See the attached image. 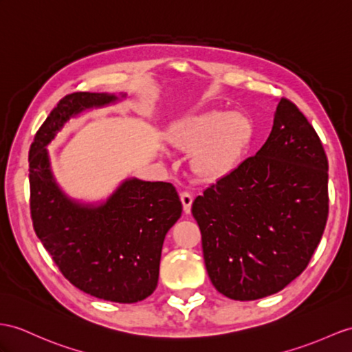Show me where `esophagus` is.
<instances>
[{
  "label": "esophagus",
  "mask_w": 352,
  "mask_h": 352,
  "mask_svg": "<svg viewBox=\"0 0 352 352\" xmlns=\"http://www.w3.org/2000/svg\"><path fill=\"white\" fill-rule=\"evenodd\" d=\"M181 201H182V206H184V212L190 213L191 212V204H192V195L188 191L181 192Z\"/></svg>",
  "instance_id": "esophagus-1"
}]
</instances>
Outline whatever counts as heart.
Masks as SVG:
<instances>
[{
	"label": "heart",
	"instance_id": "obj_1",
	"mask_svg": "<svg viewBox=\"0 0 352 352\" xmlns=\"http://www.w3.org/2000/svg\"><path fill=\"white\" fill-rule=\"evenodd\" d=\"M252 135L254 125L248 116L213 110L179 124L173 143L194 153L192 167L197 175L218 179L236 166Z\"/></svg>",
	"mask_w": 352,
	"mask_h": 352
}]
</instances>
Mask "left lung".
Returning a JSON list of instances; mask_svg holds the SVG:
<instances>
[{
    "mask_svg": "<svg viewBox=\"0 0 352 352\" xmlns=\"http://www.w3.org/2000/svg\"><path fill=\"white\" fill-rule=\"evenodd\" d=\"M329 161L311 122L282 97L269 139L192 203L206 270L221 294H275L309 264L329 217Z\"/></svg>",
    "mask_w": 352,
    "mask_h": 352,
    "instance_id": "1",
    "label": "left lung"
}]
</instances>
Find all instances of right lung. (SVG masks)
<instances>
[{
	"instance_id": "obj_1",
	"label": "right lung",
	"mask_w": 352,
	"mask_h": 352,
	"mask_svg": "<svg viewBox=\"0 0 352 352\" xmlns=\"http://www.w3.org/2000/svg\"><path fill=\"white\" fill-rule=\"evenodd\" d=\"M115 100L97 92L59 100L30 148V209L37 237L65 279L97 298L137 303L155 291L162 242L181 218L176 188L130 179L102 206H80L58 190L46 151L73 115Z\"/></svg>"
}]
</instances>
